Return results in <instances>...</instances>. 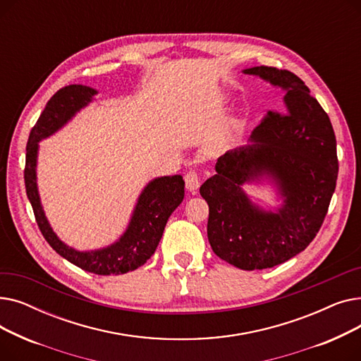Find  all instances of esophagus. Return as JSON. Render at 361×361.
I'll return each instance as SVG.
<instances>
[{
  "label": "esophagus",
  "mask_w": 361,
  "mask_h": 361,
  "mask_svg": "<svg viewBox=\"0 0 361 361\" xmlns=\"http://www.w3.org/2000/svg\"><path fill=\"white\" fill-rule=\"evenodd\" d=\"M184 181H185V188L188 192L195 193V192H197V188L200 187V177H199L196 171H188V173L184 177Z\"/></svg>",
  "instance_id": "obj_1"
}]
</instances>
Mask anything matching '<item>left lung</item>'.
<instances>
[{"instance_id":"obj_1","label":"left lung","mask_w":361,"mask_h":361,"mask_svg":"<svg viewBox=\"0 0 361 361\" xmlns=\"http://www.w3.org/2000/svg\"><path fill=\"white\" fill-rule=\"evenodd\" d=\"M283 94L282 112H268L250 143L218 158L200 195L209 204L207 238L216 256L238 269H268L305 250L326 216L338 178L336 139L328 114L288 70L252 67ZM267 179L283 203L264 212L242 190Z\"/></svg>"}]
</instances>
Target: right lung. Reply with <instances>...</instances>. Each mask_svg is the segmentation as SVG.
Here are the masks:
<instances>
[{
    "instance_id": "obj_1",
    "label": "right lung",
    "mask_w": 361,
    "mask_h": 361,
    "mask_svg": "<svg viewBox=\"0 0 361 361\" xmlns=\"http://www.w3.org/2000/svg\"><path fill=\"white\" fill-rule=\"evenodd\" d=\"M94 94H98L97 89L83 85H70L60 89L48 101L29 135L25 185L37 226L56 253L86 272L120 275L137 269L155 253L168 218L184 199V180L181 176H166L149 181L137 199L124 234L106 247L80 252L61 241L51 228L37 192L36 164L39 142L63 128L75 114L92 102Z\"/></svg>"
}]
</instances>
